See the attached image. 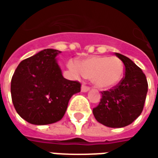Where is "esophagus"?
Here are the masks:
<instances>
[{"label":"esophagus","mask_w":158,"mask_h":158,"mask_svg":"<svg viewBox=\"0 0 158 158\" xmlns=\"http://www.w3.org/2000/svg\"><path fill=\"white\" fill-rule=\"evenodd\" d=\"M89 89H90V88L88 87V86H86V85H83L81 86V92H83V93H86V92H88V91H89Z\"/></svg>","instance_id":"obj_1"}]
</instances>
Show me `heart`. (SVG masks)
Masks as SVG:
<instances>
[{
  "label": "heart",
  "mask_w": 158,
  "mask_h": 158,
  "mask_svg": "<svg viewBox=\"0 0 158 158\" xmlns=\"http://www.w3.org/2000/svg\"><path fill=\"white\" fill-rule=\"evenodd\" d=\"M67 66L76 76L83 75L92 79L93 85L101 90L115 87L122 80L124 73L123 62L116 57L95 55L79 63L70 60Z\"/></svg>",
  "instance_id": "heart-1"
}]
</instances>
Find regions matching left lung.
<instances>
[{"label":"left lung","mask_w":158,"mask_h":158,"mask_svg":"<svg viewBox=\"0 0 158 158\" xmlns=\"http://www.w3.org/2000/svg\"><path fill=\"white\" fill-rule=\"evenodd\" d=\"M123 61L124 76L118 85L101 92L98 106L93 108L98 122L111 128L131 124L141 114L148 92L146 76L131 60L116 52Z\"/></svg>","instance_id":"8db88e82"}]
</instances>
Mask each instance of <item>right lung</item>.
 <instances>
[{"instance_id": "add662e5", "label": "right lung", "mask_w": 158, "mask_h": 158, "mask_svg": "<svg viewBox=\"0 0 158 158\" xmlns=\"http://www.w3.org/2000/svg\"><path fill=\"white\" fill-rule=\"evenodd\" d=\"M61 52L45 49L20 62L11 80V97L19 115L30 124L55 123L65 115L68 102L81 84L62 76L55 57Z\"/></svg>"}]
</instances>
